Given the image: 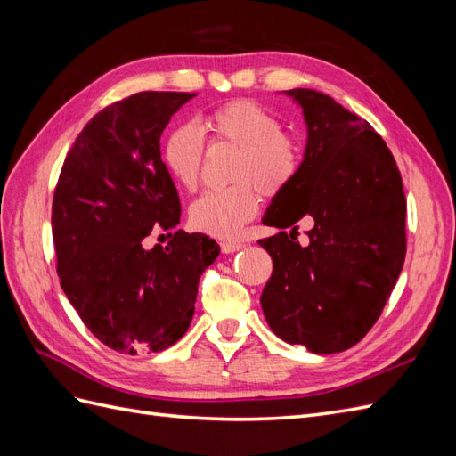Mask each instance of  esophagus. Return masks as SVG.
<instances>
[{
  "instance_id": "34e87169",
  "label": "esophagus",
  "mask_w": 456,
  "mask_h": 456,
  "mask_svg": "<svg viewBox=\"0 0 456 456\" xmlns=\"http://www.w3.org/2000/svg\"><path fill=\"white\" fill-rule=\"evenodd\" d=\"M243 243H240V241H224L223 245H220V249H223V253L224 255H230V253H236V251H240V249H243Z\"/></svg>"
}]
</instances>
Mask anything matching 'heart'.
Instances as JSON below:
<instances>
[{
	"mask_svg": "<svg viewBox=\"0 0 456 456\" xmlns=\"http://www.w3.org/2000/svg\"><path fill=\"white\" fill-rule=\"evenodd\" d=\"M203 127L211 142L236 150L230 181L238 183L220 191H205L190 207V224L215 238H236L247 220L258 209V198L281 191L298 171V148L291 136L281 133L280 121L265 108L236 101L205 116ZM165 169L176 184L196 188L203 141L191 126H178L165 136L161 146Z\"/></svg>",
	"mask_w": 456,
	"mask_h": 456,
	"instance_id": "1",
	"label": "heart"
}]
</instances>
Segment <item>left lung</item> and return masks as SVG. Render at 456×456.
Returning <instances> with one entry per match:
<instances>
[{
  "instance_id": "1",
  "label": "left lung",
  "mask_w": 456,
  "mask_h": 456,
  "mask_svg": "<svg viewBox=\"0 0 456 456\" xmlns=\"http://www.w3.org/2000/svg\"><path fill=\"white\" fill-rule=\"evenodd\" d=\"M283 93L302 108L306 146L262 218L281 232L258 241L273 260L260 306L281 340L337 354L375 325L403 268V183L365 119L314 89ZM302 216L314 220L306 246L296 241Z\"/></svg>"
}]
</instances>
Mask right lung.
Masks as SVG:
<instances>
[{
  "label": "right lung",
  "instance_id": "obj_1",
  "mask_svg": "<svg viewBox=\"0 0 456 456\" xmlns=\"http://www.w3.org/2000/svg\"><path fill=\"white\" fill-rule=\"evenodd\" d=\"M191 93L144 91L106 106L68 151L53 198V241L62 291L81 322L119 354L161 352L194 317L200 275L220 247L175 232L144 249L154 226L181 223V201L159 139Z\"/></svg>",
  "mask_w": 456,
  "mask_h": 456
}]
</instances>
